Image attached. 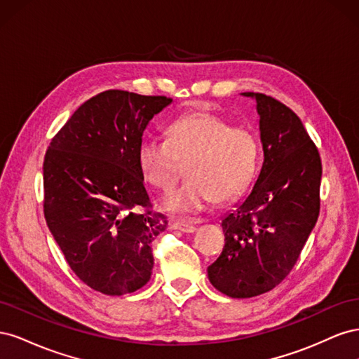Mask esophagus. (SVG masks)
Masks as SVG:
<instances>
[{
	"label": "esophagus",
	"mask_w": 359,
	"mask_h": 359,
	"mask_svg": "<svg viewBox=\"0 0 359 359\" xmlns=\"http://www.w3.org/2000/svg\"><path fill=\"white\" fill-rule=\"evenodd\" d=\"M172 227H173V229L181 231V232H186V233H191V232L196 231V226H194L193 223L182 222V220H173L172 222Z\"/></svg>",
	"instance_id": "obj_1"
}]
</instances>
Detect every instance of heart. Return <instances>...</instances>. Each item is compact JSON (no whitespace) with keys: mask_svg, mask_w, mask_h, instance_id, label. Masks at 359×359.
Masks as SVG:
<instances>
[{"mask_svg":"<svg viewBox=\"0 0 359 359\" xmlns=\"http://www.w3.org/2000/svg\"><path fill=\"white\" fill-rule=\"evenodd\" d=\"M260 157V142L250 127L232 126L210 111H194L168 127V139L147 137L139 145L142 175L161 191H170L187 163L189 180L165 199L172 212L190 214L214 198L232 201L252 184Z\"/></svg>","mask_w":359,"mask_h":359,"instance_id":"obj_1","label":"heart"}]
</instances>
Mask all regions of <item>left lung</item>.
<instances>
[{"label":"left lung","mask_w":359,"mask_h":359,"mask_svg":"<svg viewBox=\"0 0 359 359\" xmlns=\"http://www.w3.org/2000/svg\"><path fill=\"white\" fill-rule=\"evenodd\" d=\"M256 97L264 165L252 193L227 214L223 252L208 266L212 286L232 298L274 289L295 266L320 211L322 161L301 119L262 93Z\"/></svg>","instance_id":"8db88e82"}]
</instances>
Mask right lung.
I'll use <instances>...</instances> for the list:
<instances>
[{
    "mask_svg": "<svg viewBox=\"0 0 359 359\" xmlns=\"http://www.w3.org/2000/svg\"><path fill=\"white\" fill-rule=\"evenodd\" d=\"M166 95L107 90L52 137L43 161V212L69 266L104 295L147 285L153 243L168 219L153 211L137 161L147 124Z\"/></svg>",
    "mask_w": 359,
    "mask_h": 359,
    "instance_id": "right-lung-1",
    "label": "right lung"
}]
</instances>
